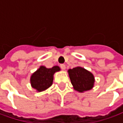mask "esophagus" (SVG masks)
<instances>
[{
    "mask_svg": "<svg viewBox=\"0 0 123 123\" xmlns=\"http://www.w3.org/2000/svg\"><path fill=\"white\" fill-rule=\"evenodd\" d=\"M60 66H61V68L62 70H64L66 68V65L64 64H61Z\"/></svg>",
    "mask_w": 123,
    "mask_h": 123,
    "instance_id": "esophagus-1",
    "label": "esophagus"
}]
</instances>
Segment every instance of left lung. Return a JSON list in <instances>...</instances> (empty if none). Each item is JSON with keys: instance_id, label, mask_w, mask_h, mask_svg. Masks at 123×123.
<instances>
[{"instance_id": "obj_1", "label": "left lung", "mask_w": 123, "mask_h": 123, "mask_svg": "<svg viewBox=\"0 0 123 123\" xmlns=\"http://www.w3.org/2000/svg\"><path fill=\"white\" fill-rule=\"evenodd\" d=\"M68 72L74 90L83 92L88 91L93 87L94 76L84 68L77 67L73 69H69Z\"/></svg>"}]
</instances>
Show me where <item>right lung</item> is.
<instances>
[{
    "instance_id": "1",
    "label": "right lung",
    "mask_w": 123,
    "mask_h": 123,
    "mask_svg": "<svg viewBox=\"0 0 123 123\" xmlns=\"http://www.w3.org/2000/svg\"><path fill=\"white\" fill-rule=\"evenodd\" d=\"M59 70H60V68L58 66H55L51 68H47L42 66L31 76L32 86L39 92L49 88L53 84V74Z\"/></svg>"
}]
</instances>
